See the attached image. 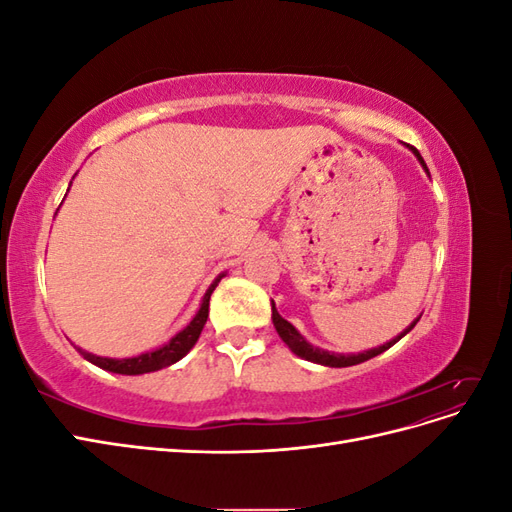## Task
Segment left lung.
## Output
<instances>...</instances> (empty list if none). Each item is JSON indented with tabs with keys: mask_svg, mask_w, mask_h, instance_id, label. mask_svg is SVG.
Wrapping results in <instances>:
<instances>
[{
	"mask_svg": "<svg viewBox=\"0 0 512 512\" xmlns=\"http://www.w3.org/2000/svg\"><path fill=\"white\" fill-rule=\"evenodd\" d=\"M412 151H414V156L418 158V162L423 164V168L427 170V166H425V162H423V158H421V153H418L414 147H410ZM429 173V170H427ZM418 322V318L410 324V327L401 333L399 337H395V339H391L389 344H384V346H378V348H374V350H367V352H359V354H333V352H327V350H320V348H316V346H312V344H307L305 342V337H301V333L292 327V324L288 322V320H284L280 314H277V309H275V305H273V324H275V331L280 333V337L284 339V344L297 354V356H301V359H305V361H312V363H318V365H327V367H350V365H359V363H365V361H369V359H374V356H378V354H382L384 350H389L391 346H395L401 337H404L406 333H410L412 329H414V324Z\"/></svg>",
	"mask_w": 512,
	"mask_h": 512,
	"instance_id": "1",
	"label": "left lung"
}]
</instances>
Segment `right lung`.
Instances as JSON below:
<instances>
[{"label":"right lung","mask_w":512,"mask_h":512,"mask_svg":"<svg viewBox=\"0 0 512 512\" xmlns=\"http://www.w3.org/2000/svg\"><path fill=\"white\" fill-rule=\"evenodd\" d=\"M224 275H220L218 280H215L209 290L205 292L203 297V305H200L198 314L194 316V320L185 327L181 333H177L173 339H170L168 344H164L162 348L153 350V352H145V354H138L132 356V359H104V356H96L91 352H85L79 348V352L85 356L89 363H94L106 371H113V374H123V376H138V374H149V371H158L164 369L168 365L177 363L179 359H183L185 354L192 350V346L198 342L200 331L207 324V316H209V299L215 290V286L220 284Z\"/></svg>","instance_id":"add662e5"}]
</instances>
